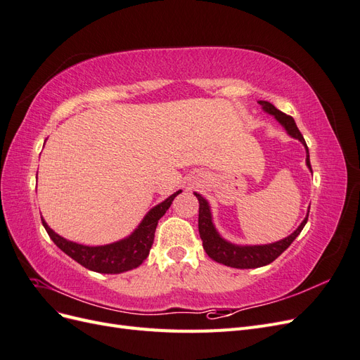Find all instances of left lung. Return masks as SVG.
<instances>
[{
	"label": "left lung",
	"mask_w": 360,
	"mask_h": 360,
	"mask_svg": "<svg viewBox=\"0 0 360 360\" xmlns=\"http://www.w3.org/2000/svg\"><path fill=\"white\" fill-rule=\"evenodd\" d=\"M263 110L271 115H275L278 122L285 127L287 132L292 136L297 138L302 144L307 147V143H304L303 135L300 134V130L297 129L296 123H294V118L291 115H287L284 112H281L279 110L271 105L270 102L266 101H259L258 102ZM307 165L311 168V162H309V151L307 147ZM195 197L198 198L200 202V213H198V230H200V237L202 240V248L212 259H214L216 263H221L230 267L236 269H255L270 264L271 261H275L284 250L294 242L300 231L303 230L304 224L308 222V214L304 217V221L299 225V228L292 234L285 237L284 240H279L276 243H270V245H263V246H236L225 242L224 238L216 233L213 222H212V214L210 209L207 201L201 197L200 193H195Z\"/></svg>",
	"instance_id": "1"
}]
</instances>
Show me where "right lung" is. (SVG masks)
<instances>
[{"label": "right lung", "mask_w": 360, "mask_h": 360, "mask_svg": "<svg viewBox=\"0 0 360 360\" xmlns=\"http://www.w3.org/2000/svg\"><path fill=\"white\" fill-rule=\"evenodd\" d=\"M181 191L172 193L169 198H167L155 209H151L144 221L136 228L132 236L122 242L111 243L106 246H84L66 240L61 236L53 233L46 222L41 219L43 226H45L46 233L52 238L64 254H68L73 258L76 263H79L85 269L99 271V274H122V271L135 269L148 257L150 248L155 240V231L158 226V221L165 214L169 209L174 198L177 197Z\"/></svg>", "instance_id": "add662e5"}]
</instances>
